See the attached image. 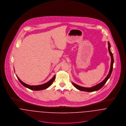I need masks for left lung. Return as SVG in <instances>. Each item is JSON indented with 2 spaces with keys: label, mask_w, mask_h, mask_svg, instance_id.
Listing matches in <instances>:
<instances>
[{
  "label": "left lung",
  "mask_w": 126,
  "mask_h": 126,
  "mask_svg": "<svg viewBox=\"0 0 126 126\" xmlns=\"http://www.w3.org/2000/svg\"><path fill=\"white\" fill-rule=\"evenodd\" d=\"M110 43L108 42V50L109 52L110 53V57H111V63H110V70L109 73L108 74V76H107V77L105 79L102 81L101 83L98 84L97 85L93 86L91 88H86V87H81L80 86L73 82H72L73 84L74 85V86L78 90H80V91H86V92H94V91H97V90H99L100 89H101L104 85V84L106 83V82H107V81L108 80V79H109V78L110 77L111 72L112 71V68H113V55L112 54L110 50Z\"/></svg>",
  "instance_id": "8db88e82"
}]
</instances>
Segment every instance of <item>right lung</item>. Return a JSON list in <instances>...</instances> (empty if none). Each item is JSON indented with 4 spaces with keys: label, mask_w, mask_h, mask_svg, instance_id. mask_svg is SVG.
<instances>
[{
    "label": "right lung",
    "mask_w": 126,
    "mask_h": 126,
    "mask_svg": "<svg viewBox=\"0 0 126 126\" xmlns=\"http://www.w3.org/2000/svg\"><path fill=\"white\" fill-rule=\"evenodd\" d=\"M17 79L19 80V81H20V82L25 87L31 89L32 90H34V91H40V90H44L46 89L48 87H49L51 84L53 83V82L54 81V79H55V75H54V77L47 82L42 84V85H35V86H32V85H30L28 84H27L26 83H25L24 82H23V81H22L18 78V77L16 76Z\"/></svg>",
    "instance_id": "add662e5"
}]
</instances>
